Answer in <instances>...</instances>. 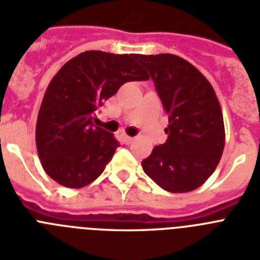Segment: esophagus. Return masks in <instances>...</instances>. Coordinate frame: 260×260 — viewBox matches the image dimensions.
<instances>
[{"label":"esophagus","instance_id":"1","mask_svg":"<svg viewBox=\"0 0 260 260\" xmlns=\"http://www.w3.org/2000/svg\"><path fill=\"white\" fill-rule=\"evenodd\" d=\"M123 139H124V141H125L126 144H131V143L135 140V137H131V136H128V135H125V134L123 135Z\"/></svg>","mask_w":260,"mask_h":260}]
</instances>
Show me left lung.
I'll list each match as a JSON object with an SVG mask.
<instances>
[{
	"instance_id": "obj_1",
	"label": "left lung",
	"mask_w": 260,
	"mask_h": 260,
	"mask_svg": "<svg viewBox=\"0 0 260 260\" xmlns=\"http://www.w3.org/2000/svg\"><path fill=\"white\" fill-rule=\"evenodd\" d=\"M168 115V139L141 161L156 184L174 193L199 188L224 149L220 104L210 81L188 61L170 53L137 54Z\"/></svg>"
}]
</instances>
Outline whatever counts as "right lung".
Segmentation results:
<instances>
[{"mask_svg":"<svg viewBox=\"0 0 260 260\" xmlns=\"http://www.w3.org/2000/svg\"><path fill=\"white\" fill-rule=\"evenodd\" d=\"M136 56L88 50L64 64L49 82L36 124V145L42 168L58 184H90L120 147L93 121L96 109L123 84L149 79Z\"/></svg>","mask_w":260,"mask_h":260,"instance_id":"right-lung-1","label":"right lung"}]
</instances>
